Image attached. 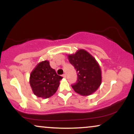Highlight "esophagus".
Wrapping results in <instances>:
<instances>
[{"mask_svg":"<svg viewBox=\"0 0 134 134\" xmlns=\"http://www.w3.org/2000/svg\"><path fill=\"white\" fill-rule=\"evenodd\" d=\"M62 76H63V78H66V74H64L62 75Z\"/></svg>","mask_w":134,"mask_h":134,"instance_id":"1","label":"esophagus"}]
</instances>
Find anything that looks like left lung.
<instances>
[{
  "instance_id": "1",
  "label": "left lung",
  "mask_w": 134,
  "mask_h": 134,
  "mask_svg": "<svg viewBox=\"0 0 134 134\" xmlns=\"http://www.w3.org/2000/svg\"><path fill=\"white\" fill-rule=\"evenodd\" d=\"M69 62L77 72V79L72 88L82 96H88L94 93L101 84V70L96 59L83 49L76 54L68 55Z\"/></svg>"
}]
</instances>
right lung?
Listing matches in <instances>:
<instances>
[{
  "mask_svg": "<svg viewBox=\"0 0 134 134\" xmlns=\"http://www.w3.org/2000/svg\"><path fill=\"white\" fill-rule=\"evenodd\" d=\"M62 78L51 67L49 61L40 62L30 74V84L33 93L39 98H50L57 90Z\"/></svg>",
  "mask_w": 134,
  "mask_h": 134,
  "instance_id": "add662e5",
  "label": "right lung"
}]
</instances>
